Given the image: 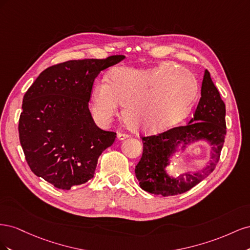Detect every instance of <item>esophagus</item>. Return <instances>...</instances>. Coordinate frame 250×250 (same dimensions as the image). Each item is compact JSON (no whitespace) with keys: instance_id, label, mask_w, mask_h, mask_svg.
Here are the masks:
<instances>
[{"instance_id":"34e87169","label":"esophagus","mask_w":250,"mask_h":250,"mask_svg":"<svg viewBox=\"0 0 250 250\" xmlns=\"http://www.w3.org/2000/svg\"><path fill=\"white\" fill-rule=\"evenodd\" d=\"M117 137H118V139H119L120 141H122V140H125V139H127V138H129V134H127V133H122V132H119Z\"/></svg>"}]
</instances>
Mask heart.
<instances>
[{
    "mask_svg": "<svg viewBox=\"0 0 250 250\" xmlns=\"http://www.w3.org/2000/svg\"><path fill=\"white\" fill-rule=\"evenodd\" d=\"M198 92L194 75L175 63L164 62L151 69L118 67L109 81L96 82L89 105L95 118L107 123L123 104L122 117L131 130L156 133L185 120Z\"/></svg>",
    "mask_w": 250,
    "mask_h": 250,
    "instance_id": "b5f03b06",
    "label": "heart"
}]
</instances>
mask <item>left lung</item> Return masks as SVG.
Returning <instances> with one entry per match:
<instances>
[{
	"label": "left lung",
	"instance_id": "obj_1",
	"mask_svg": "<svg viewBox=\"0 0 250 250\" xmlns=\"http://www.w3.org/2000/svg\"><path fill=\"white\" fill-rule=\"evenodd\" d=\"M226 134L225 104L215 86L210 74L204 72L201 98L194 117L188 125L174 127L156 135L143 137V154L135 166V176L144 191L154 195L174 196L183 194L214 171L220 157ZM208 140L212 145V161L200 172H189L177 178L167 175V167L169 157L177 147L195 140Z\"/></svg>",
	"mask_w": 250,
	"mask_h": 250
}]
</instances>
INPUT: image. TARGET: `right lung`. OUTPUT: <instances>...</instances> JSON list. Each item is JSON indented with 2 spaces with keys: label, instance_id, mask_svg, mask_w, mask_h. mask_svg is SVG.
I'll list each match as a JSON object with an SVG mask.
<instances>
[{
  "label": "right lung",
  "instance_id": "right-lung-1",
  "mask_svg": "<svg viewBox=\"0 0 250 250\" xmlns=\"http://www.w3.org/2000/svg\"><path fill=\"white\" fill-rule=\"evenodd\" d=\"M125 58L82 59L42 71L22 99L20 142L30 169L57 188L70 190L94 177L98 158L116 132L98 127L90 115L95 79Z\"/></svg>",
  "mask_w": 250,
  "mask_h": 250
}]
</instances>
